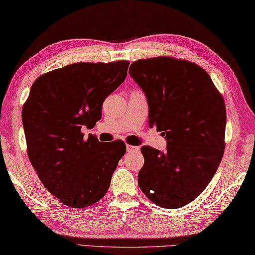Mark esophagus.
I'll return each mask as SVG.
<instances>
[{
  "mask_svg": "<svg viewBox=\"0 0 255 255\" xmlns=\"http://www.w3.org/2000/svg\"><path fill=\"white\" fill-rule=\"evenodd\" d=\"M127 150H128V152H132V151H138V150H139V147L132 146V144H127Z\"/></svg>",
  "mask_w": 255,
  "mask_h": 255,
  "instance_id": "obj_1",
  "label": "esophagus"
}]
</instances>
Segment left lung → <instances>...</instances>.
Returning a JSON list of instances; mask_svg holds the SVG:
<instances>
[{"instance_id": "obj_1", "label": "left lung", "mask_w": 255, "mask_h": 255, "mask_svg": "<svg viewBox=\"0 0 255 255\" xmlns=\"http://www.w3.org/2000/svg\"><path fill=\"white\" fill-rule=\"evenodd\" d=\"M130 75L149 105V125L167 140L165 152L141 147L138 182L156 205L178 209L203 193L225 152L226 105L201 66L173 57L132 62Z\"/></svg>"}]
</instances>
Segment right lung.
Returning <instances> with one entry per match:
<instances>
[{
    "label": "right lung",
    "mask_w": 255,
    "mask_h": 255,
    "mask_svg": "<svg viewBox=\"0 0 255 255\" xmlns=\"http://www.w3.org/2000/svg\"><path fill=\"white\" fill-rule=\"evenodd\" d=\"M130 61L76 62L36 78L22 107L27 154L46 189L74 209L107 193L127 146L103 144L82 128L101 119L106 98L123 83Z\"/></svg>",
    "instance_id": "obj_1"
}]
</instances>
